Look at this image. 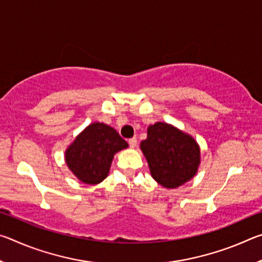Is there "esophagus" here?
I'll use <instances>...</instances> for the list:
<instances>
[{"instance_id": "obj_1", "label": "esophagus", "mask_w": 262, "mask_h": 262, "mask_svg": "<svg viewBox=\"0 0 262 262\" xmlns=\"http://www.w3.org/2000/svg\"><path fill=\"white\" fill-rule=\"evenodd\" d=\"M128 143H129V147H130V148L134 149V148L136 147V145H137V140L134 137V139H130L129 141H128Z\"/></svg>"}]
</instances>
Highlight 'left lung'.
<instances>
[{
  "instance_id": "1",
  "label": "left lung",
  "mask_w": 262,
  "mask_h": 262,
  "mask_svg": "<svg viewBox=\"0 0 262 262\" xmlns=\"http://www.w3.org/2000/svg\"><path fill=\"white\" fill-rule=\"evenodd\" d=\"M152 178L172 189L193 179L201 163L200 145L192 135L171 123L158 121L148 127L140 144Z\"/></svg>"
}]
</instances>
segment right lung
Masks as SVG:
<instances>
[{
	"label": "right lung",
	"mask_w": 262,
	"mask_h": 262,
	"mask_svg": "<svg viewBox=\"0 0 262 262\" xmlns=\"http://www.w3.org/2000/svg\"><path fill=\"white\" fill-rule=\"evenodd\" d=\"M127 148L128 143L114 128L92 122L66 149L64 161L78 180L97 185L108 176L114 155Z\"/></svg>",
	"instance_id": "obj_1"
}]
</instances>
